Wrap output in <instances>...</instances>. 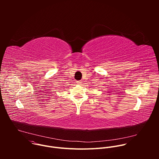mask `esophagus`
<instances>
[{
	"instance_id": "1",
	"label": "esophagus",
	"mask_w": 159,
	"mask_h": 159,
	"mask_svg": "<svg viewBox=\"0 0 159 159\" xmlns=\"http://www.w3.org/2000/svg\"><path fill=\"white\" fill-rule=\"evenodd\" d=\"M77 84H79V85H81V84H81L82 82H80V81H77Z\"/></svg>"
}]
</instances>
